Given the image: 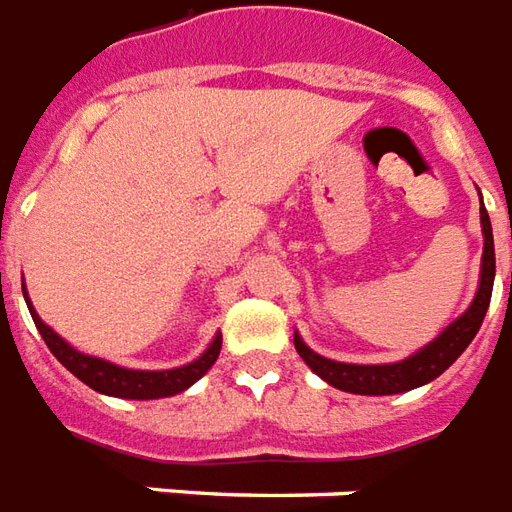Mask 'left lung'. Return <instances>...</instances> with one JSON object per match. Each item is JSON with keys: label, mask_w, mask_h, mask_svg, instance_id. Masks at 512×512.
I'll return each instance as SVG.
<instances>
[{"label": "left lung", "mask_w": 512, "mask_h": 512, "mask_svg": "<svg viewBox=\"0 0 512 512\" xmlns=\"http://www.w3.org/2000/svg\"><path fill=\"white\" fill-rule=\"evenodd\" d=\"M480 223H483V267H480V286L472 305L466 308L458 319H455L442 335H436V341L423 346L420 352H414L412 357H406L401 363L390 365H354V363H335L327 360L322 354H316L311 346H305L300 335L294 333V349L300 354L302 360L308 363L313 374L322 376L324 382L333 384L343 393H357V395H395L414 390L420 384L434 382L436 376L445 374L447 368L461 357L466 346L472 343V338L480 330V324L486 319L488 302H491V289H494V272H496V259H494V234H491V220L488 212L480 201Z\"/></svg>", "instance_id": "left-lung-1"}]
</instances>
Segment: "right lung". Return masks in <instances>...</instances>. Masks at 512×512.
Returning <instances> with one entry per match:
<instances>
[{
	"mask_svg": "<svg viewBox=\"0 0 512 512\" xmlns=\"http://www.w3.org/2000/svg\"><path fill=\"white\" fill-rule=\"evenodd\" d=\"M24 289V286H21ZM24 300L29 305V313L35 319V327L43 335V341L51 349V354L57 357L59 363L65 365L67 371L73 376H78L81 382L98 390L103 395H114V398H138V401H149V398H169V395H177L182 390H188L190 384L199 382L201 376L210 371L215 360L220 354V343L223 338L215 335V341L210 343V349L201 354L199 360L182 365V368H171V371H130V368H122V365L108 363V360H100V357H89V354H81L78 349H73L65 338H59L51 327H48L40 316L32 308L29 302V294L24 292Z\"/></svg>",
	"mask_w": 512,
	"mask_h": 512,
	"instance_id": "obj_1",
	"label": "right lung"
}]
</instances>
